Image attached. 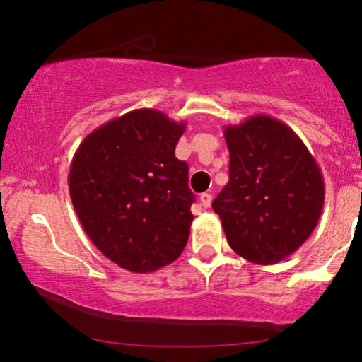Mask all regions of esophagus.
<instances>
[{
  "mask_svg": "<svg viewBox=\"0 0 362 362\" xmlns=\"http://www.w3.org/2000/svg\"><path fill=\"white\" fill-rule=\"evenodd\" d=\"M199 201H201L202 207H209L211 201H212V196L209 194V192H202V194L199 196Z\"/></svg>",
  "mask_w": 362,
  "mask_h": 362,
  "instance_id": "esophagus-1",
  "label": "esophagus"
}]
</instances>
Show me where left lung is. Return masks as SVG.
<instances>
[{"label":"left lung","mask_w":362,"mask_h":362,"mask_svg":"<svg viewBox=\"0 0 362 362\" xmlns=\"http://www.w3.org/2000/svg\"><path fill=\"white\" fill-rule=\"evenodd\" d=\"M229 182L214 201L232 250L257 265L293 254L315 230L325 182L315 158L288 125L254 115L224 128Z\"/></svg>","instance_id":"left-lung-1"}]
</instances>
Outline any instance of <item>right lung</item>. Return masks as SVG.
Masks as SVG:
<instances>
[{
	"label": "right lung",
	"instance_id": "add662e5",
	"mask_svg": "<svg viewBox=\"0 0 362 362\" xmlns=\"http://www.w3.org/2000/svg\"><path fill=\"white\" fill-rule=\"evenodd\" d=\"M186 123L153 108L113 118L83 138L69 170L78 221L107 259L148 274L181 255L194 219L186 161L175 156Z\"/></svg>",
	"mask_w": 362,
	"mask_h": 362
}]
</instances>
